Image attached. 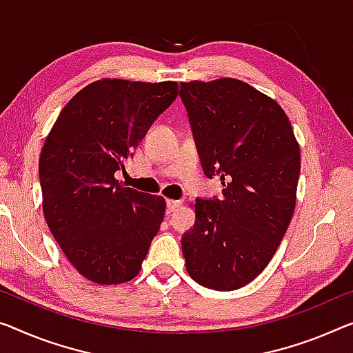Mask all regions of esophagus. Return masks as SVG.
<instances>
[{"label": "esophagus", "mask_w": 353, "mask_h": 353, "mask_svg": "<svg viewBox=\"0 0 353 353\" xmlns=\"http://www.w3.org/2000/svg\"><path fill=\"white\" fill-rule=\"evenodd\" d=\"M182 206V201L179 199H166V212L171 214Z\"/></svg>", "instance_id": "34e87169"}]
</instances>
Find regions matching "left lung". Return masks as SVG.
<instances>
[{"label": "left lung", "mask_w": 353, "mask_h": 353, "mask_svg": "<svg viewBox=\"0 0 353 353\" xmlns=\"http://www.w3.org/2000/svg\"><path fill=\"white\" fill-rule=\"evenodd\" d=\"M179 94L204 174L225 187L222 199L196 198L182 236L187 271L203 287L236 290L265 270L290 225L299 145L283 109L238 79L182 82Z\"/></svg>", "instance_id": "obj_1"}]
</instances>
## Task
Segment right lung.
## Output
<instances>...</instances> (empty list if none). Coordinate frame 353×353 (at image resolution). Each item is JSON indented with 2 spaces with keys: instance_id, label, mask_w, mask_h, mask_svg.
Masks as SVG:
<instances>
[{
  "instance_id": "1",
  "label": "right lung",
  "mask_w": 353,
  "mask_h": 353,
  "mask_svg": "<svg viewBox=\"0 0 353 353\" xmlns=\"http://www.w3.org/2000/svg\"><path fill=\"white\" fill-rule=\"evenodd\" d=\"M177 82L101 79L74 94L39 157L46 222L79 274L99 285L141 271L166 203L115 181L131 150L171 106Z\"/></svg>"
}]
</instances>
